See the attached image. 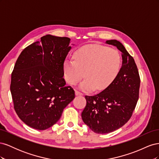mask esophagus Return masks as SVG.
Masks as SVG:
<instances>
[{
    "label": "esophagus",
    "mask_w": 159,
    "mask_h": 159,
    "mask_svg": "<svg viewBox=\"0 0 159 159\" xmlns=\"http://www.w3.org/2000/svg\"><path fill=\"white\" fill-rule=\"evenodd\" d=\"M84 94L78 91H75V95H83Z\"/></svg>",
    "instance_id": "esophagus-1"
}]
</instances>
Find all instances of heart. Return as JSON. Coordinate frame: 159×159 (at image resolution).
Masks as SVG:
<instances>
[{
  "mask_svg": "<svg viewBox=\"0 0 159 159\" xmlns=\"http://www.w3.org/2000/svg\"><path fill=\"white\" fill-rule=\"evenodd\" d=\"M121 57L115 49L100 44H88L80 47L74 59H66L64 64V75L67 83L74 85L84 78L80 84L84 91H102L112 84L121 68Z\"/></svg>",
  "mask_w": 159,
  "mask_h": 159,
  "instance_id": "obj_1",
  "label": "heart"
}]
</instances>
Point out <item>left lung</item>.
I'll use <instances>...</instances> for the list:
<instances>
[{
  "label": "left lung",
  "mask_w": 159,
  "mask_h": 159,
  "mask_svg": "<svg viewBox=\"0 0 159 159\" xmlns=\"http://www.w3.org/2000/svg\"><path fill=\"white\" fill-rule=\"evenodd\" d=\"M106 43L122 52L121 68L107 88L85 96L86 105L81 113L84 123L98 134L113 132L129 121L136 107L141 82L135 62L124 46L116 40Z\"/></svg>",
  "instance_id": "obj_1"
}]
</instances>
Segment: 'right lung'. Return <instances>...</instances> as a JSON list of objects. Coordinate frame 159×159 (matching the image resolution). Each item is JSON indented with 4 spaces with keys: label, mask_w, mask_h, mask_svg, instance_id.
<instances>
[{
    "label": "right lung",
    "mask_w": 159,
    "mask_h": 159,
    "mask_svg": "<svg viewBox=\"0 0 159 159\" xmlns=\"http://www.w3.org/2000/svg\"><path fill=\"white\" fill-rule=\"evenodd\" d=\"M70 39L48 34L21 52L11 75V92L18 116L38 130L50 128L75 98L66 86L64 64Z\"/></svg>",
    "instance_id": "obj_1"
}]
</instances>
